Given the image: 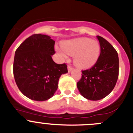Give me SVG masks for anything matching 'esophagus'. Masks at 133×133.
Wrapping results in <instances>:
<instances>
[{
    "label": "esophagus",
    "mask_w": 133,
    "mask_h": 133,
    "mask_svg": "<svg viewBox=\"0 0 133 133\" xmlns=\"http://www.w3.org/2000/svg\"><path fill=\"white\" fill-rule=\"evenodd\" d=\"M72 70H73L72 67H71L70 66H68V71H69V72H70Z\"/></svg>",
    "instance_id": "obj_1"
}]
</instances>
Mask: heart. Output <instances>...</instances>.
Wrapping results in <instances>:
<instances>
[{
  "mask_svg": "<svg viewBox=\"0 0 133 133\" xmlns=\"http://www.w3.org/2000/svg\"><path fill=\"white\" fill-rule=\"evenodd\" d=\"M55 50L63 59H67L69 54L74 55L73 61L76 66L88 69L95 64L101 54V45L95 40L87 38L66 40L61 48L56 46Z\"/></svg>",
  "mask_w": 133,
  "mask_h": 133,
  "instance_id": "b5f03b06",
  "label": "heart"
}]
</instances>
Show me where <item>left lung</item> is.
Instances as JSON below:
<instances>
[{
  "instance_id": "left-lung-1",
  "label": "left lung",
  "mask_w": 133,
  "mask_h": 133,
  "mask_svg": "<svg viewBox=\"0 0 133 133\" xmlns=\"http://www.w3.org/2000/svg\"><path fill=\"white\" fill-rule=\"evenodd\" d=\"M101 45L98 61L90 69L82 70L77 88L84 98L98 101L112 92L119 75V57L116 50L107 40L97 36Z\"/></svg>"
}]
</instances>
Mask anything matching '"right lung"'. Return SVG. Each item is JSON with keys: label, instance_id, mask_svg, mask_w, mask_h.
I'll use <instances>...</instances> for the list:
<instances>
[{"label": "right lung", "instance_id": "1", "mask_svg": "<svg viewBox=\"0 0 133 133\" xmlns=\"http://www.w3.org/2000/svg\"><path fill=\"white\" fill-rule=\"evenodd\" d=\"M55 41L48 35L36 34L26 38L15 52L14 76L21 93L29 98L44 101L54 96L66 64L53 61Z\"/></svg>", "mask_w": 133, "mask_h": 133}]
</instances>
